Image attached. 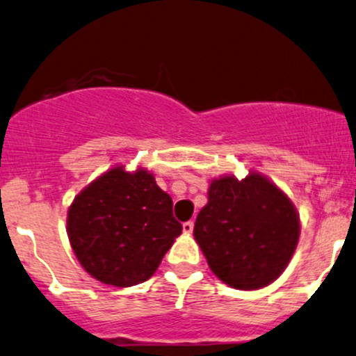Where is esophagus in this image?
Segmentation results:
<instances>
[{
    "label": "esophagus",
    "instance_id": "34e87169",
    "mask_svg": "<svg viewBox=\"0 0 356 356\" xmlns=\"http://www.w3.org/2000/svg\"><path fill=\"white\" fill-rule=\"evenodd\" d=\"M193 227H195V223L193 222H185L183 223V232H185V234H191V232H193Z\"/></svg>",
    "mask_w": 356,
    "mask_h": 356
}]
</instances>
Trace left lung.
<instances>
[{
	"label": "left lung",
	"mask_w": 356,
	"mask_h": 356,
	"mask_svg": "<svg viewBox=\"0 0 356 356\" xmlns=\"http://www.w3.org/2000/svg\"><path fill=\"white\" fill-rule=\"evenodd\" d=\"M195 241L211 273L234 289L273 284L293 259L301 220L296 205L259 171L245 178L210 179L209 202L200 210Z\"/></svg>",
	"instance_id": "8db88e82"
}]
</instances>
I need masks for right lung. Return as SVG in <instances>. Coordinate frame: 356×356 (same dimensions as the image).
I'll use <instances>...</instances> for the list:
<instances>
[{
  "label": "right lung",
  "instance_id": "obj_1",
  "mask_svg": "<svg viewBox=\"0 0 356 356\" xmlns=\"http://www.w3.org/2000/svg\"><path fill=\"white\" fill-rule=\"evenodd\" d=\"M173 200L154 175L115 165L92 179L67 211V235L75 257L102 284L145 282L181 234Z\"/></svg>",
  "mask_w": 356,
  "mask_h": 356
}]
</instances>
